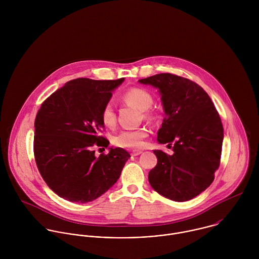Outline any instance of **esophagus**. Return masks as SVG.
<instances>
[{
  "label": "esophagus",
  "instance_id": "1",
  "mask_svg": "<svg viewBox=\"0 0 259 259\" xmlns=\"http://www.w3.org/2000/svg\"><path fill=\"white\" fill-rule=\"evenodd\" d=\"M142 152H143V150H141V149H135V150H133L132 155L133 156H137V155H140Z\"/></svg>",
  "mask_w": 259,
  "mask_h": 259
}]
</instances>
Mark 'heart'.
Returning <instances> with one entry per match:
<instances>
[{"label": "heart", "mask_w": 259, "mask_h": 259, "mask_svg": "<svg viewBox=\"0 0 259 259\" xmlns=\"http://www.w3.org/2000/svg\"><path fill=\"white\" fill-rule=\"evenodd\" d=\"M120 100L124 104L141 110L144 119L148 121L154 119V111L150 109L153 100L148 91L141 88H131L121 95ZM101 118L107 127L111 128L116 124V112L111 103L104 106L101 112ZM147 136L148 130L146 127L123 130L114 137L113 143L120 148H140L143 146V141Z\"/></svg>", "instance_id": "b5f03b06"}]
</instances>
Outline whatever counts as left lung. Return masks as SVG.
Returning <instances> with one entry per match:
<instances>
[{
  "mask_svg": "<svg viewBox=\"0 0 259 259\" xmlns=\"http://www.w3.org/2000/svg\"><path fill=\"white\" fill-rule=\"evenodd\" d=\"M141 83L159 90L165 116L157 133L159 144L174 154L153 150L156 165L148 174L151 187L175 201H187L212 184L221 164L223 126L207 93L177 74H157Z\"/></svg>",
  "mask_w": 259,
  "mask_h": 259,
  "instance_id": "1",
  "label": "left lung"
}]
</instances>
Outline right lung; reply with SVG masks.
Masks as SVG:
<instances>
[{
    "instance_id": "obj_1",
    "label": "right lung",
    "mask_w": 259,
    "mask_h": 259,
    "mask_svg": "<svg viewBox=\"0 0 259 259\" xmlns=\"http://www.w3.org/2000/svg\"><path fill=\"white\" fill-rule=\"evenodd\" d=\"M123 79L70 80L37 111L35 160L42 180L60 197L77 203L95 200L116 183L131 157L121 148L99 157L94 149L109 147L101 136L105 127L101 112Z\"/></svg>"
}]
</instances>
